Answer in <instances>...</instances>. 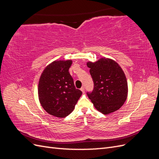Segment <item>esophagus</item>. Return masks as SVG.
<instances>
[{
	"instance_id": "1",
	"label": "esophagus",
	"mask_w": 159,
	"mask_h": 159,
	"mask_svg": "<svg viewBox=\"0 0 159 159\" xmlns=\"http://www.w3.org/2000/svg\"><path fill=\"white\" fill-rule=\"evenodd\" d=\"M80 90H81V91H82L83 93H84V87H81V89H80Z\"/></svg>"
}]
</instances>
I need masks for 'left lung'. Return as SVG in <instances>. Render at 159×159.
Wrapping results in <instances>:
<instances>
[{"label":"left lung","mask_w":159,"mask_h":159,"mask_svg":"<svg viewBox=\"0 0 159 159\" xmlns=\"http://www.w3.org/2000/svg\"><path fill=\"white\" fill-rule=\"evenodd\" d=\"M87 66L94 83L93 90L88 95L95 108L104 115L121 108L128 94L127 78L121 66L107 57L88 61Z\"/></svg>","instance_id":"left-lung-1"}]
</instances>
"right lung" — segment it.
Returning <instances> with one entry per match:
<instances>
[{
	"mask_svg": "<svg viewBox=\"0 0 159 159\" xmlns=\"http://www.w3.org/2000/svg\"><path fill=\"white\" fill-rule=\"evenodd\" d=\"M72 60H55L48 65L38 86L39 102L46 111L64 118L73 111L82 92L76 89L69 73Z\"/></svg>",
	"mask_w": 159,
	"mask_h": 159,
	"instance_id": "right-lung-1",
	"label": "right lung"
}]
</instances>
